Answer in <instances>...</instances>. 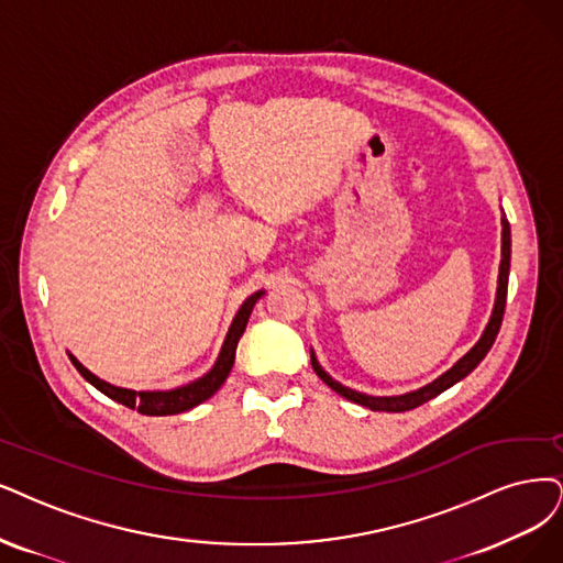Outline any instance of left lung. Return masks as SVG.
Returning <instances> with one entry per match:
<instances>
[{"label":"left lung","instance_id":"8db88e82","mask_svg":"<svg viewBox=\"0 0 563 563\" xmlns=\"http://www.w3.org/2000/svg\"><path fill=\"white\" fill-rule=\"evenodd\" d=\"M501 227H504V232H501V266H498V287H496V301H494L492 318H489V322H487V327L483 331L481 341H477L450 371H445L441 378H435L433 383H429V385H424L420 389H415V391L399 394V397H371V394H362V391H355V389L343 387L341 383H336L320 366V362L316 360V352L310 350V364H313V371L318 373L320 380L327 383L331 389H334L336 394H341L343 399H347L352 404L366 406L371 410H385V412H404V410L418 408V406L427 404L429 399L439 397L441 391L450 389L452 385L464 380L468 373L485 360V355L492 350V345L496 341V334H498V329H501V322H504L506 297H508V274H510V224H508L506 216L501 218Z\"/></svg>","mask_w":563,"mask_h":563}]
</instances>
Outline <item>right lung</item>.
I'll return each mask as SVG.
<instances>
[{
  "instance_id": "1",
  "label": "right lung",
  "mask_w": 563,
  "mask_h": 563,
  "mask_svg": "<svg viewBox=\"0 0 563 563\" xmlns=\"http://www.w3.org/2000/svg\"><path fill=\"white\" fill-rule=\"evenodd\" d=\"M264 295V289H260V292L250 295L243 306L239 308L236 318L232 320V327H229L227 336H224V343H222V350L220 355L213 364V368L206 373V376H201L199 380L195 383H187L183 387H176V389H155V391H134V389H124V387H115L107 380L97 378L95 373H90L86 366H82L74 355H69L71 364L76 366V371L80 373L82 378H86L92 387H97L101 394H107L109 399L128 406L132 410H139L141 415H176V412H185L190 410L195 406H199L201 401L211 399L213 394L222 387V383L227 380L229 371H232L234 366V357H236V345H239V339L243 336L245 331V324H247V318L250 313H253V308L257 303V299Z\"/></svg>"
}]
</instances>
